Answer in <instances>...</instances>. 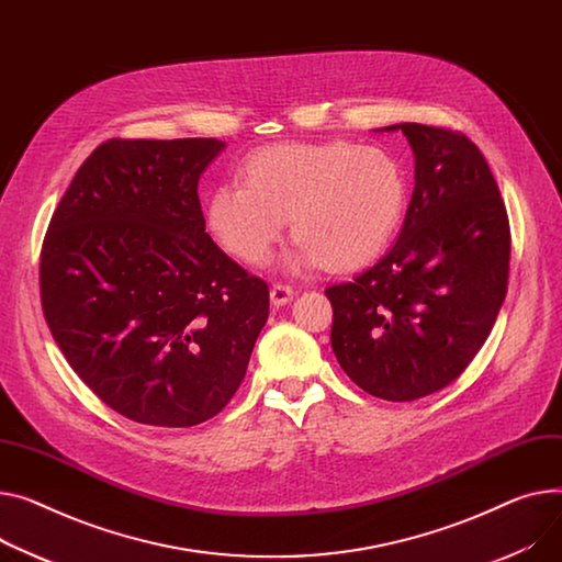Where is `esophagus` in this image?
<instances>
[{
    "mask_svg": "<svg viewBox=\"0 0 562 562\" xmlns=\"http://www.w3.org/2000/svg\"><path fill=\"white\" fill-rule=\"evenodd\" d=\"M293 297V286H289V284H282V282H276L273 286H271V303L273 305H286L289 301Z\"/></svg>",
    "mask_w": 562,
    "mask_h": 562,
    "instance_id": "1",
    "label": "esophagus"
}]
</instances>
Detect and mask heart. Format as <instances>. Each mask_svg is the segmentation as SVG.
<instances>
[{"label": "heart", "instance_id": "b5f03b06", "mask_svg": "<svg viewBox=\"0 0 562 562\" xmlns=\"http://www.w3.org/2000/svg\"><path fill=\"white\" fill-rule=\"evenodd\" d=\"M404 205V171L384 148L289 142L257 151L244 167V182L218 184L207 223L231 255L257 265L291 216L293 237L301 239L295 267L350 271L386 246Z\"/></svg>", "mask_w": 562, "mask_h": 562}]
</instances>
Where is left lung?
Instances as JSON below:
<instances>
[{
    "label": "left lung",
    "mask_w": 562,
    "mask_h": 562,
    "mask_svg": "<svg viewBox=\"0 0 562 562\" xmlns=\"http://www.w3.org/2000/svg\"><path fill=\"white\" fill-rule=\"evenodd\" d=\"M416 156L397 241L350 282L325 289L331 350L366 393L411 402L459 380L508 291L510 226L497 180L463 133L395 124Z\"/></svg>",
    "instance_id": "1"
}]
</instances>
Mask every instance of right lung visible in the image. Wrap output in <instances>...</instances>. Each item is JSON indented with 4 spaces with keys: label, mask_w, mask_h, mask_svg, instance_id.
<instances>
[{
    "label": "right lung",
    "mask_w": 562,
    "mask_h": 562,
    "mask_svg": "<svg viewBox=\"0 0 562 562\" xmlns=\"http://www.w3.org/2000/svg\"><path fill=\"white\" fill-rule=\"evenodd\" d=\"M214 137L99 144L41 250V301L81 382L124 418L194 427L244 382L267 282L205 233L199 178Z\"/></svg>",
    "instance_id": "right-lung-1"
}]
</instances>
